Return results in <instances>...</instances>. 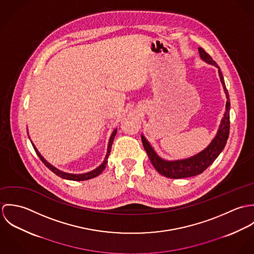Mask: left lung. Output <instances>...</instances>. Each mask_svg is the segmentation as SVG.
I'll return each mask as SVG.
<instances>
[{"instance_id": "obj_1", "label": "left lung", "mask_w": 254, "mask_h": 254, "mask_svg": "<svg viewBox=\"0 0 254 254\" xmlns=\"http://www.w3.org/2000/svg\"><path fill=\"white\" fill-rule=\"evenodd\" d=\"M198 53H199L200 58L205 63L215 65L218 68L220 80L223 85V88H224V91L226 94V98H227L226 111H225L224 117L222 118L220 127L218 129L217 135L212 140V142L202 151L198 152L197 154H195L190 158L181 159V160H174V161L164 160L156 154V152L153 150V148L146 141L145 137L143 135L141 136L143 145H144L145 151L148 155V158L151 161L154 168L156 169V171L159 174H161L165 177L171 178V179L192 177V176H196V175L202 173L217 158L218 155L224 149L226 143H227V140L229 138L230 106H231V104H230V99H229V93H228V90L225 85L224 77L222 75V72H221L217 64L212 60V58L202 48H198Z\"/></svg>"}]
</instances>
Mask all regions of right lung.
Segmentation results:
<instances>
[{"instance_id":"1","label":"right lung","mask_w":254,"mask_h":254,"mask_svg":"<svg viewBox=\"0 0 254 254\" xmlns=\"http://www.w3.org/2000/svg\"><path fill=\"white\" fill-rule=\"evenodd\" d=\"M116 132H117V129H115V130L112 132V134H111V136H110V138H109L108 152H107V155H106V158H105L104 162H103L99 167H97L96 169H94V170H92V171H90V172L84 173V174H70V173H65V172H63V171L59 170L58 168H56L55 166H53L52 164H50L48 161H46L45 158H44V157L40 154V152L38 151V149L35 147V145H33V144H32V145H33V147H34V149H35V151H36L37 155H38L39 158L42 160V162H43L52 172H54L56 175L60 176L61 178L66 179V180L85 181V180H89V179H92V178H95V177L99 176V175L104 171V169L106 168L107 163H108V158H109V153H110V149H111V145H112V143H113L114 137H115V135H116ZM31 143H32V142H31Z\"/></svg>"}]
</instances>
